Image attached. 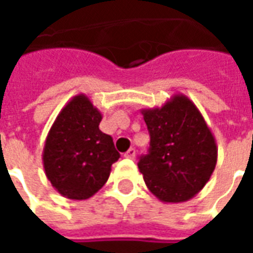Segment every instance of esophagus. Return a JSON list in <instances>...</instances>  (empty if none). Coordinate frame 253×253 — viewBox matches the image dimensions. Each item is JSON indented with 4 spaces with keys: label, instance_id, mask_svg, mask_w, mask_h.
Wrapping results in <instances>:
<instances>
[{
    "label": "esophagus",
    "instance_id": "esophagus-1",
    "mask_svg": "<svg viewBox=\"0 0 253 253\" xmlns=\"http://www.w3.org/2000/svg\"><path fill=\"white\" fill-rule=\"evenodd\" d=\"M123 156H125L126 159L134 160V159H135V149H134V148H130V149H128V150H127L126 153L123 154Z\"/></svg>",
    "mask_w": 253,
    "mask_h": 253
}]
</instances>
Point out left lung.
<instances>
[{
    "instance_id": "left-lung-1",
    "label": "left lung",
    "mask_w": 253,
    "mask_h": 253,
    "mask_svg": "<svg viewBox=\"0 0 253 253\" xmlns=\"http://www.w3.org/2000/svg\"><path fill=\"white\" fill-rule=\"evenodd\" d=\"M141 112L150 134L149 153L138 163L145 184L164 203L190 201L215 169L218 149L210 127L181 93Z\"/></svg>"
}]
</instances>
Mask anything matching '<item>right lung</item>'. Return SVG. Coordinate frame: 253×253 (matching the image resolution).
I'll list each match as a JSON object with an SVG mask.
<instances>
[{"mask_svg":"<svg viewBox=\"0 0 253 253\" xmlns=\"http://www.w3.org/2000/svg\"><path fill=\"white\" fill-rule=\"evenodd\" d=\"M103 115L80 93L66 103L47 134L43 168L51 186L67 199L84 201L104 186L121 154L99 128Z\"/></svg>","mask_w":253,"mask_h":253,"instance_id":"right-lung-1","label":"right lung"}]
</instances>
